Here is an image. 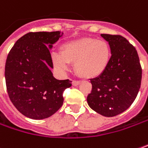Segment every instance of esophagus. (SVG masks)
<instances>
[{"label":"esophagus","instance_id":"esophagus-1","mask_svg":"<svg viewBox=\"0 0 148 148\" xmlns=\"http://www.w3.org/2000/svg\"><path fill=\"white\" fill-rule=\"evenodd\" d=\"M79 84H80V82H79V81H75V80H74V81L72 82V85H73L74 86H78Z\"/></svg>","mask_w":148,"mask_h":148}]
</instances>
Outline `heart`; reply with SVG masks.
I'll return each instance as SVG.
<instances>
[{
  "label": "heart",
  "instance_id": "heart-1",
  "mask_svg": "<svg viewBox=\"0 0 148 148\" xmlns=\"http://www.w3.org/2000/svg\"><path fill=\"white\" fill-rule=\"evenodd\" d=\"M111 60V47L101 40L84 37L63 43L60 55L53 54L54 65L62 71L74 63L75 73L84 79H96L108 69Z\"/></svg>",
  "mask_w": 148,
  "mask_h": 148
}]
</instances>
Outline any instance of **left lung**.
Listing matches in <instances>:
<instances>
[{"instance_id": "left-lung-1", "label": "left lung", "mask_w": 148, "mask_h": 148, "mask_svg": "<svg viewBox=\"0 0 148 148\" xmlns=\"http://www.w3.org/2000/svg\"><path fill=\"white\" fill-rule=\"evenodd\" d=\"M111 47V60L101 76L91 79L87 103L105 117L125 112L135 101L141 87V70L136 48L121 35L101 34Z\"/></svg>"}]
</instances>
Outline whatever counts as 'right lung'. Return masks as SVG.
<instances>
[{
  "label": "right lung",
  "instance_id": "right-lung-1",
  "mask_svg": "<svg viewBox=\"0 0 148 148\" xmlns=\"http://www.w3.org/2000/svg\"><path fill=\"white\" fill-rule=\"evenodd\" d=\"M60 31L29 32L11 49L5 66L9 98L21 114L32 119L54 114L62 105L69 79L54 78L50 50L62 35Z\"/></svg>",
  "mask_w": 148,
  "mask_h": 148
}]
</instances>
